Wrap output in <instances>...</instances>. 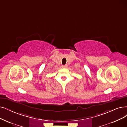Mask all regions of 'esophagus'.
<instances>
[{
  "instance_id": "1",
  "label": "esophagus",
  "mask_w": 127,
  "mask_h": 127,
  "mask_svg": "<svg viewBox=\"0 0 127 127\" xmlns=\"http://www.w3.org/2000/svg\"><path fill=\"white\" fill-rule=\"evenodd\" d=\"M67 67H68V65L67 64H65V65H62V68H67Z\"/></svg>"
}]
</instances>
